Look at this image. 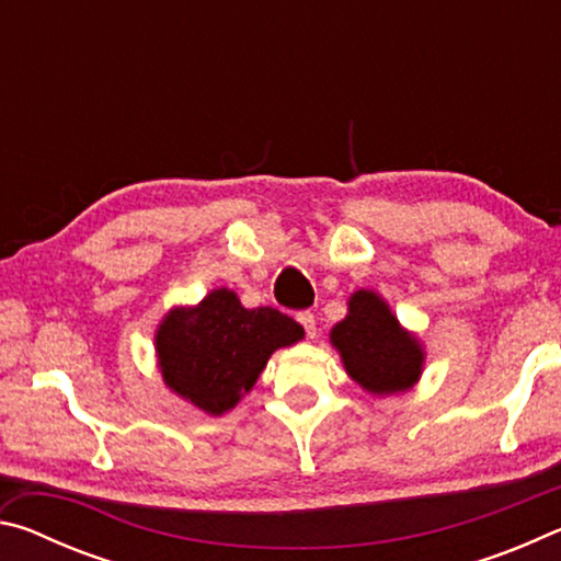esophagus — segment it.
I'll return each mask as SVG.
<instances>
[{"mask_svg":"<svg viewBox=\"0 0 561 561\" xmlns=\"http://www.w3.org/2000/svg\"><path fill=\"white\" fill-rule=\"evenodd\" d=\"M297 321L304 327V331H307L309 339L317 336V319H314V314H311V311H299Z\"/></svg>","mask_w":561,"mask_h":561,"instance_id":"esophagus-1","label":"esophagus"}]
</instances>
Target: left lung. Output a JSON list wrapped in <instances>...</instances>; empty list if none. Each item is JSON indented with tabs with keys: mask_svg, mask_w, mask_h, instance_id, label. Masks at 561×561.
Masks as SVG:
<instances>
[{
	"mask_svg": "<svg viewBox=\"0 0 561 561\" xmlns=\"http://www.w3.org/2000/svg\"><path fill=\"white\" fill-rule=\"evenodd\" d=\"M346 371L371 393L405 391L421 376L423 351L398 327L386 301L374 291H356L348 301V317L331 331Z\"/></svg>",
	"mask_w": 561,
	"mask_h": 561,
	"instance_id": "left-lung-1",
	"label": "left lung"
}]
</instances>
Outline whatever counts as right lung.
I'll list each match as a JSON object with an SVG mask.
<instances>
[{"mask_svg": "<svg viewBox=\"0 0 561 561\" xmlns=\"http://www.w3.org/2000/svg\"><path fill=\"white\" fill-rule=\"evenodd\" d=\"M301 336L304 329L282 311L244 309L234 291L215 289L201 307L170 311L156 344L165 383L220 415L254 386L272 351Z\"/></svg>", "mask_w": 561, "mask_h": 561, "instance_id": "add662e5", "label": "right lung"}]
</instances>
